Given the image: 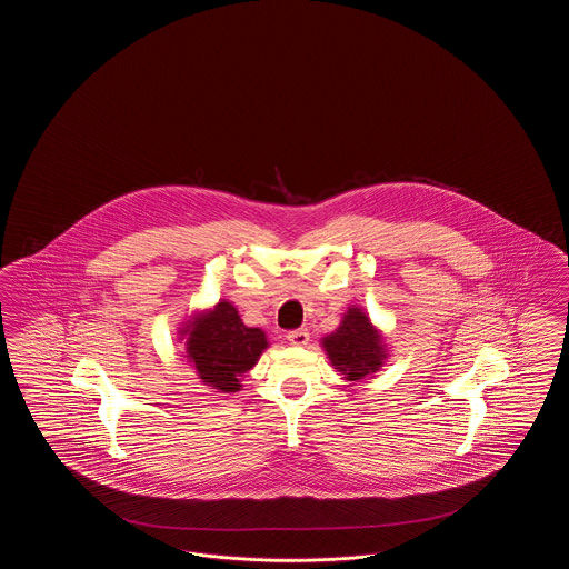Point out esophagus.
I'll return each instance as SVG.
<instances>
[{
    "label": "esophagus",
    "mask_w": 569,
    "mask_h": 569,
    "mask_svg": "<svg viewBox=\"0 0 569 569\" xmlns=\"http://www.w3.org/2000/svg\"><path fill=\"white\" fill-rule=\"evenodd\" d=\"M286 339L292 343V346H307L309 343V332L305 330V328H297V330H290L288 335H286Z\"/></svg>",
    "instance_id": "1"
}]
</instances>
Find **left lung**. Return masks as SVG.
Masks as SVG:
<instances>
[{"label": "left lung", "instance_id": "left-lung-1", "mask_svg": "<svg viewBox=\"0 0 569 569\" xmlns=\"http://www.w3.org/2000/svg\"><path fill=\"white\" fill-rule=\"evenodd\" d=\"M322 343L332 367L348 381H360L378 373L386 358L379 330L358 307L348 309L339 328L325 337Z\"/></svg>", "mask_w": 569, "mask_h": 569}]
</instances>
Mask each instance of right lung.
<instances>
[{
    "mask_svg": "<svg viewBox=\"0 0 569 569\" xmlns=\"http://www.w3.org/2000/svg\"><path fill=\"white\" fill-rule=\"evenodd\" d=\"M181 332L188 335L186 353L198 378L219 392L241 390V378L269 348L264 330L244 326L234 305L226 300L190 320Z\"/></svg>",
    "mask_w": 569,
    "mask_h": 569,
    "instance_id": "1",
    "label": "right lung"
}]
</instances>
